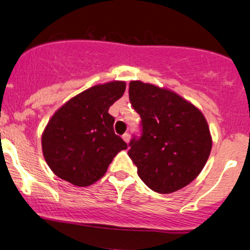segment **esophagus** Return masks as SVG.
Masks as SVG:
<instances>
[{"mask_svg": "<svg viewBox=\"0 0 250 250\" xmlns=\"http://www.w3.org/2000/svg\"><path fill=\"white\" fill-rule=\"evenodd\" d=\"M122 138H123V140H125V141L128 144V142L130 141V134H129V133H125V134H123Z\"/></svg>", "mask_w": 250, "mask_h": 250, "instance_id": "obj_1", "label": "esophagus"}]
</instances>
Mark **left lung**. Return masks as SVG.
Here are the masks:
<instances>
[{
  "label": "left lung",
  "mask_w": 250,
  "mask_h": 250,
  "mask_svg": "<svg viewBox=\"0 0 250 250\" xmlns=\"http://www.w3.org/2000/svg\"><path fill=\"white\" fill-rule=\"evenodd\" d=\"M129 100L141 117L140 136L129 142L128 155L149 188L172 193L185 188L209 159L210 130L196 106L168 90L130 82Z\"/></svg>",
  "instance_id": "1"
}]
</instances>
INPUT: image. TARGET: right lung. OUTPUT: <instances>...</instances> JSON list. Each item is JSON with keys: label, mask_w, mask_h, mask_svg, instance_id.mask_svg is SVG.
Returning <instances> with one entry per match:
<instances>
[{"label": "right lung", "mask_w": 250, "mask_h": 250, "mask_svg": "<svg viewBox=\"0 0 250 250\" xmlns=\"http://www.w3.org/2000/svg\"><path fill=\"white\" fill-rule=\"evenodd\" d=\"M123 82L96 85L77 95L53 115L42 134L49 168L76 186H89L105 174L127 144L114 131L109 108L122 97Z\"/></svg>", "instance_id": "right-lung-1"}]
</instances>
